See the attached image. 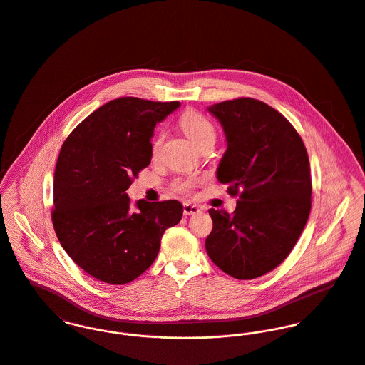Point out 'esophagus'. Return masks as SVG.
<instances>
[{"mask_svg": "<svg viewBox=\"0 0 365 365\" xmlns=\"http://www.w3.org/2000/svg\"><path fill=\"white\" fill-rule=\"evenodd\" d=\"M198 212H200V208L195 204H190V202L183 204V214L185 215H196Z\"/></svg>", "mask_w": 365, "mask_h": 365, "instance_id": "obj_1", "label": "esophagus"}]
</instances>
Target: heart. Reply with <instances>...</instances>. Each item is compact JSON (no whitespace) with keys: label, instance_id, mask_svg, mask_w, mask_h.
Wrapping results in <instances>:
<instances>
[{"label":"heart","instance_id":"1","mask_svg":"<svg viewBox=\"0 0 365 365\" xmlns=\"http://www.w3.org/2000/svg\"><path fill=\"white\" fill-rule=\"evenodd\" d=\"M179 123H180V128L183 129V132L187 135V138L196 144L197 148L201 147L202 144L208 143V141H215L217 133H215L214 125L205 116H202L201 113L187 111V113L182 115ZM163 139H164V133L161 132L153 143L154 154L158 151V148L163 143ZM195 183L196 182L193 179H179L173 183V189L176 192L186 193L195 186Z\"/></svg>","mask_w":365,"mask_h":365}]
</instances>
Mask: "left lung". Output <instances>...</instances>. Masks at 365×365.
<instances>
[{"label": "left lung", "mask_w": 365, "mask_h": 365, "mask_svg": "<svg viewBox=\"0 0 365 365\" xmlns=\"http://www.w3.org/2000/svg\"><path fill=\"white\" fill-rule=\"evenodd\" d=\"M224 129L217 169L232 196V215L211 208L205 250L236 279H254L277 268L293 250L311 210V175L304 143L290 122L262 101L236 98L207 108Z\"/></svg>", "instance_id": "obj_1"}]
</instances>
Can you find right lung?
Here are the masks:
<instances>
[{"mask_svg": "<svg viewBox=\"0 0 365 365\" xmlns=\"http://www.w3.org/2000/svg\"><path fill=\"white\" fill-rule=\"evenodd\" d=\"M179 106L116 98L90 113L61 147L53 224L63 250L98 281H135L157 258L164 232L182 220L178 200L132 205L125 193L150 165L155 125Z\"/></svg>", "mask_w": 365, "mask_h": 365, "instance_id": "add662e5", "label": "right lung"}]
</instances>
